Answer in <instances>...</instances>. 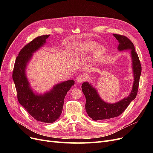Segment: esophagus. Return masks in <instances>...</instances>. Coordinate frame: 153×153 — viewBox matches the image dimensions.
Instances as JSON below:
<instances>
[{
  "instance_id": "obj_1",
  "label": "esophagus",
  "mask_w": 153,
  "mask_h": 153,
  "mask_svg": "<svg viewBox=\"0 0 153 153\" xmlns=\"http://www.w3.org/2000/svg\"><path fill=\"white\" fill-rule=\"evenodd\" d=\"M85 80V76L84 75H79L77 77L76 80L78 83H80V84H81V83H82Z\"/></svg>"
}]
</instances>
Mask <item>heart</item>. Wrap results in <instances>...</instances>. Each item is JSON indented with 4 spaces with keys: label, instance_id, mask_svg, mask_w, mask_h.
<instances>
[{
    "label": "heart",
    "instance_id": "b5f03b06",
    "mask_svg": "<svg viewBox=\"0 0 153 153\" xmlns=\"http://www.w3.org/2000/svg\"><path fill=\"white\" fill-rule=\"evenodd\" d=\"M98 47V43L93 41H85L82 42L80 45L76 48L75 53H90L93 52L94 50V59L95 61H99L103 58L105 53V48L103 46ZM97 49H96L95 48Z\"/></svg>",
    "mask_w": 153,
    "mask_h": 153
}]
</instances>
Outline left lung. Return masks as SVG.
<instances>
[{"label": "left lung", "mask_w": 153, "mask_h": 153, "mask_svg": "<svg viewBox=\"0 0 153 153\" xmlns=\"http://www.w3.org/2000/svg\"><path fill=\"white\" fill-rule=\"evenodd\" d=\"M113 35L119 41V51L131 50L134 75L133 87L130 94L127 98H124L115 103H108L101 100L98 91L91 84L88 82L83 83L82 90L86 99L85 110L88 115L94 121L113 118L121 115L126 109L131 101L136 98L139 85L142 67L139 58L135 52V47L127 37L115 34H113Z\"/></svg>", "instance_id": "obj_1"}]
</instances>
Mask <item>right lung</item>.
<instances>
[{
    "label": "right lung",
    "mask_w": 153,
    "mask_h": 153,
    "mask_svg": "<svg viewBox=\"0 0 153 153\" xmlns=\"http://www.w3.org/2000/svg\"><path fill=\"white\" fill-rule=\"evenodd\" d=\"M50 35L37 37L23 48L17 56L13 72V79L20 104L32 117L41 123H52L61 115L64 100L67 92L75 84L74 80H68L56 84L43 94H37L31 89L25 69L27 63L37 50L46 43Z\"/></svg>",
    "instance_id": "1"
}]
</instances>
